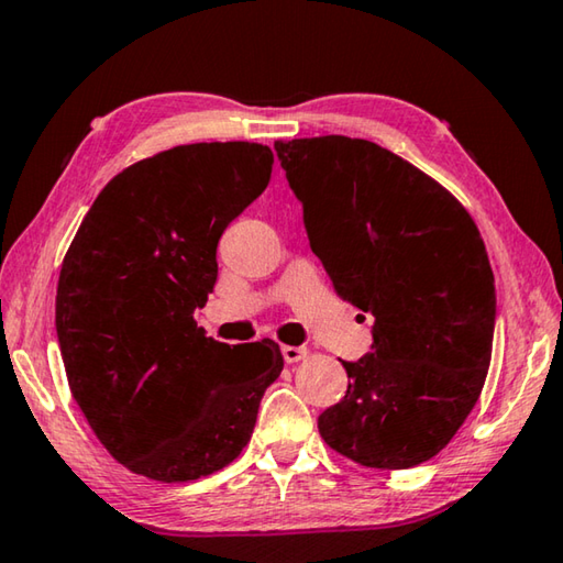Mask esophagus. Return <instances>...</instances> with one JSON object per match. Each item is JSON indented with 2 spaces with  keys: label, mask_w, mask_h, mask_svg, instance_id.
<instances>
[{
  "label": "esophagus",
  "mask_w": 563,
  "mask_h": 563,
  "mask_svg": "<svg viewBox=\"0 0 563 563\" xmlns=\"http://www.w3.org/2000/svg\"><path fill=\"white\" fill-rule=\"evenodd\" d=\"M282 356L287 363H299L309 356V349L303 346H282Z\"/></svg>",
  "instance_id": "esophagus-1"
}]
</instances>
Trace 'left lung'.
<instances>
[{
	"instance_id": "obj_1",
	"label": "left lung",
	"mask_w": 563,
	"mask_h": 563,
	"mask_svg": "<svg viewBox=\"0 0 563 563\" xmlns=\"http://www.w3.org/2000/svg\"><path fill=\"white\" fill-rule=\"evenodd\" d=\"M313 254L343 301L371 313L373 346L343 361L349 390L319 416L323 442L376 470H408L455 438L485 386L495 274L455 195L371 141H276Z\"/></svg>"
}]
</instances>
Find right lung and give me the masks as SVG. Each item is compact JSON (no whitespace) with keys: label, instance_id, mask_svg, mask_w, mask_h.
Segmentation results:
<instances>
[{"label":"right lung","instance_id":"right-lung-1","mask_svg":"<svg viewBox=\"0 0 563 563\" xmlns=\"http://www.w3.org/2000/svg\"><path fill=\"white\" fill-rule=\"evenodd\" d=\"M260 143L177 145L118 173L64 256L56 336L71 396L135 475L190 482L240 457L284 358L272 339L205 336L195 309L217 282V242L264 192Z\"/></svg>","mask_w":563,"mask_h":563}]
</instances>
